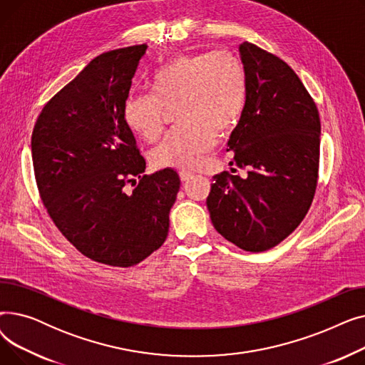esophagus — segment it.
<instances>
[{
  "instance_id": "34e87169",
  "label": "esophagus",
  "mask_w": 365,
  "mask_h": 365,
  "mask_svg": "<svg viewBox=\"0 0 365 365\" xmlns=\"http://www.w3.org/2000/svg\"><path fill=\"white\" fill-rule=\"evenodd\" d=\"M179 175H180V180L182 182H187V180H190V179L194 178V173L192 171H186V170L179 171Z\"/></svg>"
}]
</instances>
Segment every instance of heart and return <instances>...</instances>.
Masks as SVG:
<instances>
[{"instance_id": "obj_1", "label": "heart", "mask_w": 365, "mask_h": 365, "mask_svg": "<svg viewBox=\"0 0 365 365\" xmlns=\"http://www.w3.org/2000/svg\"><path fill=\"white\" fill-rule=\"evenodd\" d=\"M153 94H131L124 105L127 125L148 142L158 139L165 108L178 106L180 127L152 149L158 168H192L213 148L217 133L231 131L247 103V72L227 50L179 54L150 78Z\"/></svg>"}]
</instances>
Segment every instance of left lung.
<instances>
[{
	"instance_id": "1",
	"label": "left lung",
	"mask_w": 365,
	"mask_h": 365,
	"mask_svg": "<svg viewBox=\"0 0 365 365\" xmlns=\"http://www.w3.org/2000/svg\"><path fill=\"white\" fill-rule=\"evenodd\" d=\"M240 56L247 103L226 150L248 171L244 179L229 171L216 175L207 208L222 237L259 253L289 237L308 213L318 180L321 123L308 90L279 57L247 41Z\"/></svg>"
}]
</instances>
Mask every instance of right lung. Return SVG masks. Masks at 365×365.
<instances>
[{"label": "right lung", "mask_w": 365, "mask_h": 365, "mask_svg": "<svg viewBox=\"0 0 365 365\" xmlns=\"http://www.w3.org/2000/svg\"><path fill=\"white\" fill-rule=\"evenodd\" d=\"M146 48L93 59L43 108L31 139L36 186L51 220L81 255L109 266L138 264L158 250L180 187L171 168L143 175L145 158L124 118Z\"/></svg>", "instance_id": "right-lung-1"}]
</instances>
